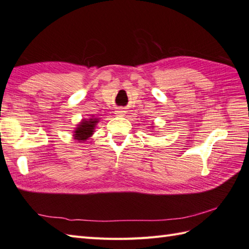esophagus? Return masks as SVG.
Listing matches in <instances>:
<instances>
[{
    "label": "esophagus",
    "mask_w": 249,
    "mask_h": 249,
    "mask_svg": "<svg viewBox=\"0 0 249 249\" xmlns=\"http://www.w3.org/2000/svg\"><path fill=\"white\" fill-rule=\"evenodd\" d=\"M115 114L118 116H123L125 114V111L124 110H116L115 111Z\"/></svg>",
    "instance_id": "esophagus-1"
}]
</instances>
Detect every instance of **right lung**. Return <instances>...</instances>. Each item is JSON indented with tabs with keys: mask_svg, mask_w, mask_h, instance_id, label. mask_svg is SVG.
<instances>
[{
	"mask_svg": "<svg viewBox=\"0 0 249 249\" xmlns=\"http://www.w3.org/2000/svg\"><path fill=\"white\" fill-rule=\"evenodd\" d=\"M99 122L98 118L82 120L80 123L77 125V127L73 131V139L78 140L79 142H83L89 139L94 133L95 126Z\"/></svg>",
	"mask_w": 249,
	"mask_h": 249,
	"instance_id": "add662e5",
	"label": "right lung"
}]
</instances>
